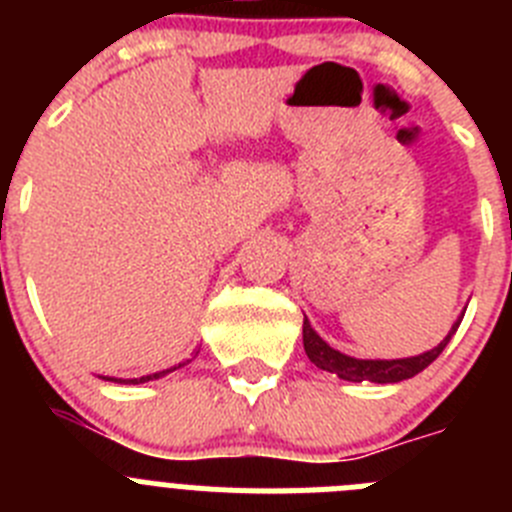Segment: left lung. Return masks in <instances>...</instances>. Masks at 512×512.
<instances>
[{
	"label": "left lung",
	"instance_id": "left-lung-1",
	"mask_svg": "<svg viewBox=\"0 0 512 512\" xmlns=\"http://www.w3.org/2000/svg\"><path fill=\"white\" fill-rule=\"evenodd\" d=\"M461 320H456L454 328L449 330V336L443 338L436 348L431 351H425V354L413 356V359H382V361H372V359H354V356H346L336 348H330L323 338L310 328V323H302V343H305V354L312 364L323 369V372L336 374V377L346 379V382H374V384H392V382H402V379H410L415 374H420L425 366L431 364V361L438 359L446 343L451 341V336L456 333Z\"/></svg>",
	"mask_w": 512,
	"mask_h": 512
}]
</instances>
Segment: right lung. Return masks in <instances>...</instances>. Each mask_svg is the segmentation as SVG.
I'll return each instance as SVG.
<instances>
[{"label": "right lung", "instance_id": "1", "mask_svg": "<svg viewBox=\"0 0 512 512\" xmlns=\"http://www.w3.org/2000/svg\"><path fill=\"white\" fill-rule=\"evenodd\" d=\"M176 369V366H174ZM171 369H166V372H156V374H148V377H140V379H125V382H130V384H143V382H151V379H158V377H164V374H169ZM122 382V379H120Z\"/></svg>", "mask_w": 512, "mask_h": 512}]
</instances>
